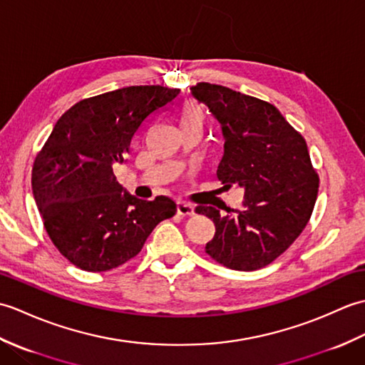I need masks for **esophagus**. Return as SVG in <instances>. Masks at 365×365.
<instances>
[{
	"mask_svg": "<svg viewBox=\"0 0 365 365\" xmlns=\"http://www.w3.org/2000/svg\"><path fill=\"white\" fill-rule=\"evenodd\" d=\"M177 213L180 216H190L195 213V207L190 202H183V200H180V202H177Z\"/></svg>",
	"mask_w": 365,
	"mask_h": 365,
	"instance_id": "1",
	"label": "esophagus"
}]
</instances>
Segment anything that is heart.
I'll list each match as a JSON object with an SVG mask.
<instances>
[{
	"instance_id": "obj_1",
	"label": "heart",
	"mask_w": 365,
	"mask_h": 365,
	"mask_svg": "<svg viewBox=\"0 0 365 365\" xmlns=\"http://www.w3.org/2000/svg\"><path fill=\"white\" fill-rule=\"evenodd\" d=\"M177 122L180 128H191V127H200L204 123V111L197 103L188 102L185 103L180 110L177 111Z\"/></svg>"
}]
</instances>
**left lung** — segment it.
<instances>
[{
    "instance_id": "8db88e82",
    "label": "left lung",
    "mask_w": 365,
    "mask_h": 365,
    "mask_svg": "<svg viewBox=\"0 0 365 365\" xmlns=\"http://www.w3.org/2000/svg\"><path fill=\"white\" fill-rule=\"evenodd\" d=\"M191 96L220 122L224 155L218 175L226 187L245 190V210L221 215L196 208L215 222L205 252L232 269L252 271L279 257L311 220L319 175L307 144L276 106L210 83H197Z\"/></svg>"
}]
</instances>
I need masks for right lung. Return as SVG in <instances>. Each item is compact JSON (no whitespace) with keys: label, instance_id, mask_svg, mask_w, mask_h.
<instances>
[{"label":"right lung","instance_id":"right-lung-1","mask_svg":"<svg viewBox=\"0 0 365 365\" xmlns=\"http://www.w3.org/2000/svg\"><path fill=\"white\" fill-rule=\"evenodd\" d=\"M180 89L128 86L84 98L61 115L33 166V195L53 245L81 269L100 273L133 259L173 199H138L115 180L145 123Z\"/></svg>","mask_w":365,"mask_h":365}]
</instances>
